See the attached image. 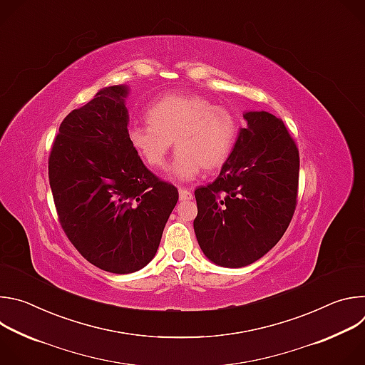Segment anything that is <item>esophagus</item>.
<instances>
[{
  "mask_svg": "<svg viewBox=\"0 0 365 365\" xmlns=\"http://www.w3.org/2000/svg\"><path fill=\"white\" fill-rule=\"evenodd\" d=\"M179 199H180V200H190V199H193V193L189 192L187 189L180 187V189H179Z\"/></svg>",
  "mask_w": 365,
  "mask_h": 365,
  "instance_id": "obj_1",
  "label": "esophagus"
}]
</instances>
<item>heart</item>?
Segmentation results:
<instances>
[{
    "label": "heart",
    "mask_w": 365,
    "mask_h": 365,
    "mask_svg": "<svg viewBox=\"0 0 365 365\" xmlns=\"http://www.w3.org/2000/svg\"><path fill=\"white\" fill-rule=\"evenodd\" d=\"M147 121L130 128V144L150 169L163 170L175 141L172 173L180 180L195 179L202 169L206 173L221 169L238 135L234 114L197 93L159 98L150 106Z\"/></svg>",
    "instance_id": "b5f03b06"
}]
</instances>
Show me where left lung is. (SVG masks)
<instances>
[{"instance_id": "1", "label": "left lung", "mask_w": 365, "mask_h": 365, "mask_svg": "<svg viewBox=\"0 0 365 365\" xmlns=\"http://www.w3.org/2000/svg\"><path fill=\"white\" fill-rule=\"evenodd\" d=\"M220 176L195 190L193 230L203 254L222 267H244L286 232L297 203L299 150L284 123L266 111L244 114Z\"/></svg>"}]
</instances>
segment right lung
<instances>
[{"instance_id": "add662e5", "label": "right lung", "mask_w": 365, "mask_h": 365, "mask_svg": "<svg viewBox=\"0 0 365 365\" xmlns=\"http://www.w3.org/2000/svg\"><path fill=\"white\" fill-rule=\"evenodd\" d=\"M127 95L125 85L103 88L69 113L48 155V182L66 237L91 264L115 274L151 262L179 199L130 144Z\"/></svg>"}]
</instances>
